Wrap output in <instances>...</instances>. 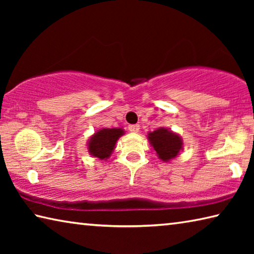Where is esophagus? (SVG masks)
<instances>
[{"mask_svg":"<svg viewBox=\"0 0 254 254\" xmlns=\"http://www.w3.org/2000/svg\"><path fill=\"white\" fill-rule=\"evenodd\" d=\"M128 131L131 132H139L140 131V126L139 124H131V126H128Z\"/></svg>","mask_w":254,"mask_h":254,"instance_id":"esophagus-1","label":"esophagus"}]
</instances>
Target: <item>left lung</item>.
I'll return each mask as SVG.
<instances>
[{
  "mask_svg": "<svg viewBox=\"0 0 254 254\" xmlns=\"http://www.w3.org/2000/svg\"><path fill=\"white\" fill-rule=\"evenodd\" d=\"M148 140L161 161H171L183 150L184 142L182 136L166 127H159L149 132Z\"/></svg>",
  "mask_w": 254,
  "mask_h": 254,
  "instance_id": "1",
  "label": "left lung"
}]
</instances>
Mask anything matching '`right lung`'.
<instances>
[{
  "mask_svg": "<svg viewBox=\"0 0 254 254\" xmlns=\"http://www.w3.org/2000/svg\"><path fill=\"white\" fill-rule=\"evenodd\" d=\"M123 134L124 130L121 127L100 128L89 137L87 142L89 154L94 158L100 159V160H106L113 152L120 136Z\"/></svg>",
  "mask_w": 254,
  "mask_h": 254,
  "instance_id": "right-lung-1",
  "label": "right lung"
}]
</instances>
